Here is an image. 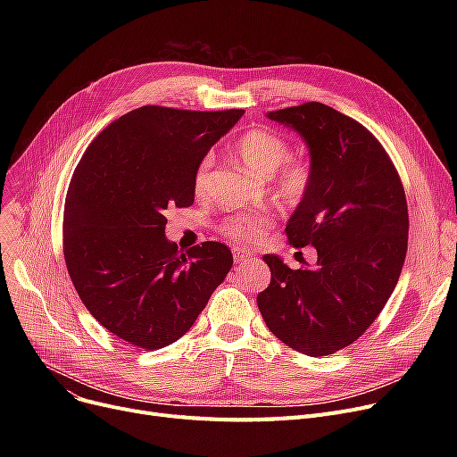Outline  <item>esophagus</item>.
I'll return each mask as SVG.
<instances>
[{
	"label": "esophagus",
	"instance_id": "34e87169",
	"mask_svg": "<svg viewBox=\"0 0 457 457\" xmlns=\"http://www.w3.org/2000/svg\"><path fill=\"white\" fill-rule=\"evenodd\" d=\"M252 257H253V252H250L246 248H241V246L233 248V259H235V262H238V265H245V262L250 261Z\"/></svg>",
	"mask_w": 457,
	"mask_h": 457
}]
</instances>
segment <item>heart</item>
<instances>
[{
  "mask_svg": "<svg viewBox=\"0 0 457 457\" xmlns=\"http://www.w3.org/2000/svg\"><path fill=\"white\" fill-rule=\"evenodd\" d=\"M235 152L241 159V162L261 178H270L274 174V190L276 196L285 204H300L313 181V170L311 164L303 159L289 157V144L281 137L269 129H252L238 138ZM212 159L211 155L204 157L195 176H192V188H195L196 196H205L209 187ZM272 219L265 212H250V214H238L229 219L224 224V233L235 238H253L261 235L267 228H270Z\"/></svg>",
  "mask_w": 457,
  "mask_h": 457,
  "instance_id": "heart-1",
  "label": "heart"
}]
</instances>
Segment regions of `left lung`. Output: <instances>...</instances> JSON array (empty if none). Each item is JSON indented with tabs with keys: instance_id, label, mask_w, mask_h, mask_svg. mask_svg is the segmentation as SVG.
I'll list each match as a JSON object with an SVG mask.
<instances>
[{
	"instance_id": "8db88e82",
	"label": "left lung",
	"mask_w": 457,
	"mask_h": 457,
	"mask_svg": "<svg viewBox=\"0 0 457 457\" xmlns=\"http://www.w3.org/2000/svg\"><path fill=\"white\" fill-rule=\"evenodd\" d=\"M267 116L305 142L313 181L287 222L295 248L317 250L293 270L267 253L270 285L257 305L276 337L311 357L363 335L387 303L407 252L410 216L395 164L353 118L309 102Z\"/></svg>"
}]
</instances>
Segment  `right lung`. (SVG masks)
<instances>
[{"mask_svg":"<svg viewBox=\"0 0 457 457\" xmlns=\"http://www.w3.org/2000/svg\"><path fill=\"white\" fill-rule=\"evenodd\" d=\"M245 114L144 105L92 140L64 204V259L90 315L126 343L159 350L192 328L233 265L222 243L185 253L164 211L195 202L192 176Z\"/></svg>","mask_w":457,"mask_h":457,"instance_id":"1","label":"right lung"}]
</instances>
